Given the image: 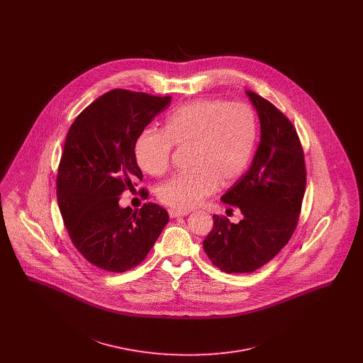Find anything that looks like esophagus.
<instances>
[{
  "label": "esophagus",
  "mask_w": 363,
  "mask_h": 363,
  "mask_svg": "<svg viewBox=\"0 0 363 363\" xmlns=\"http://www.w3.org/2000/svg\"><path fill=\"white\" fill-rule=\"evenodd\" d=\"M169 215H170V218H179V216H186V215H189V212H188V211H178V209L170 208V209H169Z\"/></svg>",
  "instance_id": "obj_1"
}]
</instances>
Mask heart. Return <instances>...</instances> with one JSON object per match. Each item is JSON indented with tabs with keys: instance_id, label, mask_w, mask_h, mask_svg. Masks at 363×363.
I'll return each instance as SVG.
<instances>
[{
	"instance_id": "1",
	"label": "heart",
	"mask_w": 363,
	"mask_h": 363,
	"mask_svg": "<svg viewBox=\"0 0 363 363\" xmlns=\"http://www.w3.org/2000/svg\"><path fill=\"white\" fill-rule=\"evenodd\" d=\"M257 135V116L252 106L200 99L172 111L163 130H143L135 143V157L145 173L162 175L170 167L174 145H189L191 170L175 174L157 189L163 204L188 211L200 206L219 185L230 186L245 173Z\"/></svg>"
}]
</instances>
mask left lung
<instances>
[{
	"label": "left lung",
	"mask_w": 363,
	"mask_h": 363,
	"mask_svg": "<svg viewBox=\"0 0 363 363\" xmlns=\"http://www.w3.org/2000/svg\"><path fill=\"white\" fill-rule=\"evenodd\" d=\"M246 94L259 114L261 140L249 170L222 196L241 209L243 219L234 225L213 215L203 242L208 259L225 274L255 272L277 256L293 237L306 188L305 156L293 123L269 101Z\"/></svg>",
	"instance_id": "left-lung-1"
}]
</instances>
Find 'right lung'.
I'll return each instance as SVG.
<instances>
[{
	"mask_svg": "<svg viewBox=\"0 0 363 363\" xmlns=\"http://www.w3.org/2000/svg\"><path fill=\"white\" fill-rule=\"evenodd\" d=\"M170 102L172 96L111 89L68 130L57 174L58 207L74 247L101 269L118 274L135 268L169 222L167 211L157 204L135 212L118 201L143 179L136 138ZM140 194L147 199L148 190Z\"/></svg>",
	"mask_w": 363,
	"mask_h": 363,
	"instance_id": "right-lung-1",
	"label": "right lung"
}]
</instances>
